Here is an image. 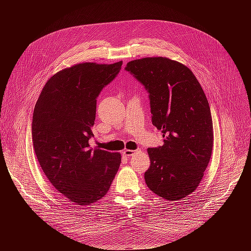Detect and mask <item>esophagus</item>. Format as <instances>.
I'll list each match as a JSON object with an SVG mask.
<instances>
[{
	"label": "esophagus",
	"instance_id": "1",
	"mask_svg": "<svg viewBox=\"0 0 251 251\" xmlns=\"http://www.w3.org/2000/svg\"><path fill=\"white\" fill-rule=\"evenodd\" d=\"M138 151H139L138 150H136V151H132V150H125V151H123V154H124L125 156H127V157H130L131 155H133V154L137 153Z\"/></svg>",
	"mask_w": 251,
	"mask_h": 251
}]
</instances>
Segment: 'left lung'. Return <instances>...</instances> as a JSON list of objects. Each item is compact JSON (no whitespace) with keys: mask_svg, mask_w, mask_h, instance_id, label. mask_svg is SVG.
<instances>
[{"mask_svg":"<svg viewBox=\"0 0 251 251\" xmlns=\"http://www.w3.org/2000/svg\"><path fill=\"white\" fill-rule=\"evenodd\" d=\"M150 94L152 125L162 130L164 146L149 149L148 187L176 201L191 194L212 156L214 132L207 99L192 71L165 57L130 61L126 68Z\"/></svg>","mask_w":251,"mask_h":251,"instance_id":"8db88e82","label":"left lung"}]
</instances>
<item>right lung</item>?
<instances>
[{
	"label": "right lung",
	"instance_id": "obj_1",
	"mask_svg": "<svg viewBox=\"0 0 251 251\" xmlns=\"http://www.w3.org/2000/svg\"><path fill=\"white\" fill-rule=\"evenodd\" d=\"M114 64L80 63L52 75L35 103L32 142L45 175L68 201L91 204L105 195L121 153L91 149L97 98L120 72Z\"/></svg>",
	"mask_w": 251,
	"mask_h": 251
}]
</instances>
